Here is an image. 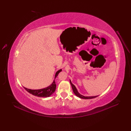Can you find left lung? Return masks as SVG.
I'll list each match as a JSON object with an SVG mask.
<instances>
[{
    "mask_svg": "<svg viewBox=\"0 0 131 131\" xmlns=\"http://www.w3.org/2000/svg\"><path fill=\"white\" fill-rule=\"evenodd\" d=\"M70 84H71V85L73 92V93H74V94H75V95H76L77 96H78V97H80V98H81V99H91L95 98V97H96L97 96H83V95H81L80 94H79V93H78V92L77 89L76 88L75 86H74V85L71 83V80H70Z\"/></svg>",
    "mask_w": 131,
    "mask_h": 131,
    "instance_id": "1",
    "label": "left lung"
}]
</instances>
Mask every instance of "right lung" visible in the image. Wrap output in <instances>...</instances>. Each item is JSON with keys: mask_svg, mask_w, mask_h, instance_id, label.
I'll use <instances>...</instances> for the list:
<instances>
[{"mask_svg": "<svg viewBox=\"0 0 131 131\" xmlns=\"http://www.w3.org/2000/svg\"><path fill=\"white\" fill-rule=\"evenodd\" d=\"M61 71H62V69H60L57 72V73H56V74H55V78L57 77L58 74ZM56 86H57V85H56V84H55V80H54L53 83L50 86H49L47 87V88L42 89L31 90V89H27L26 88H24L27 92H28L29 93H30V94H31L35 96H39V97H47L50 96L55 91Z\"/></svg>", "mask_w": 131, "mask_h": 131, "instance_id": "right-lung-1", "label": "right lung"}]
</instances>
